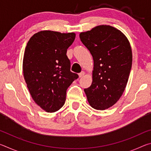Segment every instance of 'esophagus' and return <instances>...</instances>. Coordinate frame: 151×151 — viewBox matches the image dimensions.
Here are the masks:
<instances>
[{"instance_id": "1", "label": "esophagus", "mask_w": 151, "mask_h": 151, "mask_svg": "<svg viewBox=\"0 0 151 151\" xmlns=\"http://www.w3.org/2000/svg\"><path fill=\"white\" fill-rule=\"evenodd\" d=\"M85 72H84V71H82V72L81 73H79L78 74V76H79V77H80V78H81L82 77V76H83L84 75H85Z\"/></svg>"}]
</instances>
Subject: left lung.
<instances>
[{
	"label": "left lung",
	"instance_id": "8db88e82",
	"mask_svg": "<svg viewBox=\"0 0 151 151\" xmlns=\"http://www.w3.org/2000/svg\"><path fill=\"white\" fill-rule=\"evenodd\" d=\"M80 39L93 56V83L85 88L93 108L104 110L121 98L131 72L132 50L123 33L109 25L81 32Z\"/></svg>",
	"mask_w": 151,
	"mask_h": 151
}]
</instances>
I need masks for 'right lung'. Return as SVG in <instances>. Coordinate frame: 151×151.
<instances>
[{
  "label": "right lung",
  "instance_id": "obj_1",
  "mask_svg": "<svg viewBox=\"0 0 151 151\" xmlns=\"http://www.w3.org/2000/svg\"><path fill=\"white\" fill-rule=\"evenodd\" d=\"M75 34L43 30L30 38L25 48L23 74L32 98L48 112L59 110L65 103L66 90L78 78L70 71L66 56Z\"/></svg>",
  "mask_w": 151,
  "mask_h": 151
}]
</instances>
